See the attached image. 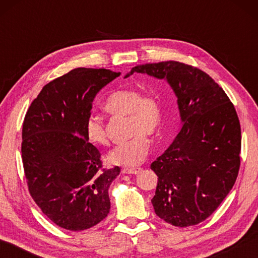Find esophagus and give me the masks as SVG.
Masks as SVG:
<instances>
[{
  "label": "esophagus",
  "mask_w": 258,
  "mask_h": 258,
  "mask_svg": "<svg viewBox=\"0 0 258 258\" xmlns=\"http://www.w3.org/2000/svg\"><path fill=\"white\" fill-rule=\"evenodd\" d=\"M142 171V168L140 167H135V168H123L121 169V172L124 174H138Z\"/></svg>",
  "instance_id": "34e87169"
}]
</instances>
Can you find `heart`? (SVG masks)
Instances as JSON below:
<instances>
[{
    "instance_id": "1",
    "label": "heart",
    "mask_w": 258,
    "mask_h": 258,
    "mask_svg": "<svg viewBox=\"0 0 258 258\" xmlns=\"http://www.w3.org/2000/svg\"><path fill=\"white\" fill-rule=\"evenodd\" d=\"M110 113L128 116L130 134L127 141L117 145L109 152L108 160L113 165L135 166L142 163L149 151L147 135H156L163 124V102L158 94L143 93L134 87H124L112 92L104 102ZM85 137L95 146H107L109 142L104 125L95 116H89L84 124Z\"/></svg>"
}]
</instances>
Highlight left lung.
<instances>
[{"label":"left lung","mask_w":258,"mask_h":258,"mask_svg":"<svg viewBox=\"0 0 258 258\" xmlns=\"http://www.w3.org/2000/svg\"><path fill=\"white\" fill-rule=\"evenodd\" d=\"M165 78L177 97L183 126L150 168L158 176L151 199L157 216L174 226L196 225L216 211L237 180L241 128L223 89L199 68L178 61L131 69Z\"/></svg>","instance_id":"obj_1"}]
</instances>
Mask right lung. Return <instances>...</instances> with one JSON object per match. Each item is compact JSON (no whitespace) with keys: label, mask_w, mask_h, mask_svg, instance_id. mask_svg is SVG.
<instances>
[{"label":"right lung","mask_w":258,"mask_h":258,"mask_svg":"<svg viewBox=\"0 0 258 258\" xmlns=\"http://www.w3.org/2000/svg\"><path fill=\"white\" fill-rule=\"evenodd\" d=\"M119 75L108 69H73L47 83L26 112L21 157L29 195L62 229H90L110 211L108 189L120 168H103L84 124L95 94Z\"/></svg>","instance_id":"1"}]
</instances>
